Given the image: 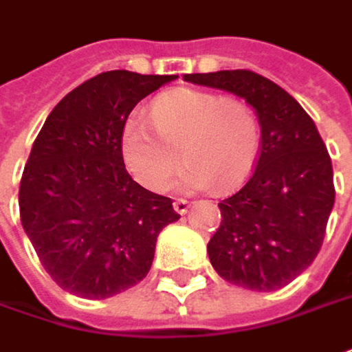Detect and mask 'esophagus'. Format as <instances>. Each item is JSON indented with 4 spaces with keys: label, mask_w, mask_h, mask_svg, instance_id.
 Returning a JSON list of instances; mask_svg holds the SVG:
<instances>
[{
    "label": "esophagus",
    "mask_w": 352,
    "mask_h": 352,
    "mask_svg": "<svg viewBox=\"0 0 352 352\" xmlns=\"http://www.w3.org/2000/svg\"><path fill=\"white\" fill-rule=\"evenodd\" d=\"M173 208H175L177 214H181V216H183V214H187L188 202H187V200H183V199H177L175 202H173Z\"/></svg>",
    "instance_id": "1"
}]
</instances>
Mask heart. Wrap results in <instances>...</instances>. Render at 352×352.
Returning <instances> with one entry per match:
<instances>
[{
	"label": "heart",
	"instance_id": "1",
	"mask_svg": "<svg viewBox=\"0 0 352 352\" xmlns=\"http://www.w3.org/2000/svg\"><path fill=\"white\" fill-rule=\"evenodd\" d=\"M152 116H130L122 130L124 162L144 187L169 183L181 146L188 157L177 181L183 190L234 187L257 162L259 118L245 101L185 87L157 97Z\"/></svg>",
	"mask_w": 352,
	"mask_h": 352
}]
</instances>
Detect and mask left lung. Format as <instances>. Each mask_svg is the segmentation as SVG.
I'll return each mask as SVG.
<instances>
[{
    "instance_id": "obj_1",
    "label": "left lung",
    "mask_w": 352,
    "mask_h": 352,
    "mask_svg": "<svg viewBox=\"0 0 352 352\" xmlns=\"http://www.w3.org/2000/svg\"><path fill=\"white\" fill-rule=\"evenodd\" d=\"M183 79L234 93L257 113L259 160L248 183L218 204L222 222L208 241V257L232 285L278 290L316 259L333 210L325 144L296 99L255 72L222 69Z\"/></svg>"
}]
</instances>
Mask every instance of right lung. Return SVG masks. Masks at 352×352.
Masks as SVG:
<instances>
[{
  "label": "right lung",
  "instance_id": "add662e5",
  "mask_svg": "<svg viewBox=\"0 0 352 352\" xmlns=\"http://www.w3.org/2000/svg\"><path fill=\"white\" fill-rule=\"evenodd\" d=\"M177 76L104 72L52 109L19 187L25 234L69 294L111 298L148 274L155 241L177 222L173 200L128 175L122 130L132 109Z\"/></svg>",
  "mask_w": 352,
  "mask_h": 352
}]
</instances>
